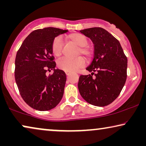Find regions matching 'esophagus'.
Listing matches in <instances>:
<instances>
[{
    "instance_id": "esophagus-1",
    "label": "esophagus",
    "mask_w": 146,
    "mask_h": 146,
    "mask_svg": "<svg viewBox=\"0 0 146 146\" xmlns=\"http://www.w3.org/2000/svg\"><path fill=\"white\" fill-rule=\"evenodd\" d=\"M66 74L67 76H68L70 74V72H66Z\"/></svg>"
}]
</instances>
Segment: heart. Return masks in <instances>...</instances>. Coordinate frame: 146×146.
<instances>
[{"label":"heart","instance_id":"1","mask_svg":"<svg viewBox=\"0 0 146 146\" xmlns=\"http://www.w3.org/2000/svg\"><path fill=\"white\" fill-rule=\"evenodd\" d=\"M66 38L80 47L78 54H82L86 58L91 56L92 50L89 47L86 46L88 41L84 35L79 33H73L67 36ZM51 50L52 54L56 57H60L62 55L63 51V42L61 37L58 36L53 40L51 44ZM84 64L85 60L81 56L74 59L64 58L58 62L59 68L65 72H75L83 67Z\"/></svg>","mask_w":146,"mask_h":146}]
</instances>
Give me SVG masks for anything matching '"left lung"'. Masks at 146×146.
Wrapping results in <instances>:
<instances>
[{
  "mask_svg": "<svg viewBox=\"0 0 146 146\" xmlns=\"http://www.w3.org/2000/svg\"><path fill=\"white\" fill-rule=\"evenodd\" d=\"M94 44V58L86 70L89 75L80 76L78 86L81 96L88 103L106 106L120 94L127 78V59L120 43L105 29L100 27L80 31ZM94 72L95 77L92 75Z\"/></svg>",
  "mask_w": 146,
  "mask_h": 146,
  "instance_id": "obj_1",
  "label": "left lung"
}]
</instances>
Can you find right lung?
<instances>
[{"mask_svg":"<svg viewBox=\"0 0 146 146\" xmlns=\"http://www.w3.org/2000/svg\"><path fill=\"white\" fill-rule=\"evenodd\" d=\"M67 30L54 27L38 29L23 41L15 59V77L22 98L28 105L39 111L54 108L64 94L66 76L55 69L51 50L53 40ZM53 70L48 77L46 72Z\"/></svg>","mask_w":146,"mask_h":146,"instance_id":"right-lung-1","label":"right lung"}]
</instances>
